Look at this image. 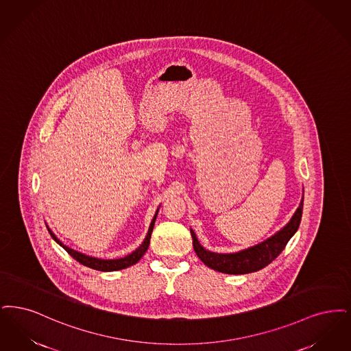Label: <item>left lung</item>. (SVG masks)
I'll return each mask as SVG.
<instances>
[{
	"instance_id": "1",
	"label": "left lung",
	"mask_w": 351,
	"mask_h": 351,
	"mask_svg": "<svg viewBox=\"0 0 351 351\" xmlns=\"http://www.w3.org/2000/svg\"><path fill=\"white\" fill-rule=\"evenodd\" d=\"M303 202L304 197H302L300 204L296 208L295 214L292 215L290 221L283 228L279 229L271 237L254 246L246 247L234 253H215L211 250H207L199 243L195 232L190 229L193 236L194 250L206 266L214 269L219 273L240 275L258 271L261 269L266 267L269 263H271L282 253L285 246L290 241L291 237L299 229L303 215Z\"/></svg>"
}]
</instances>
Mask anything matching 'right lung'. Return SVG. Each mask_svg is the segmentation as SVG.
<instances>
[{
	"mask_svg": "<svg viewBox=\"0 0 351 351\" xmlns=\"http://www.w3.org/2000/svg\"><path fill=\"white\" fill-rule=\"evenodd\" d=\"M157 214H158V208H157L156 214L153 216L152 221H151V226H149L148 233H147V236H145L144 241H143L141 245H140L137 249H135L132 253H130V254L124 256L122 258H97V257H92V256L84 254V253H81V252H77L75 249H72V247H69V246L62 244L60 240L55 236V233L49 229V227H48L47 224L46 226L47 229H48V232H49V234H51V237H52L58 244L60 245L62 249H65V250H66V253H68L71 257H73V258L76 259L77 262L82 263V265H84V266H86V267H90V269H94V270H98V271H118V270H123V269H127V267H130V266L135 265V263H137V262L140 261V258L145 254V252L148 250V246H149L151 234H152L153 227H154V221H156Z\"/></svg>",
	"mask_w": 351,
	"mask_h": 351,
	"instance_id": "right-lung-1",
	"label": "right lung"
}]
</instances>
